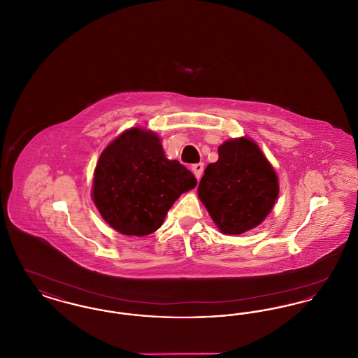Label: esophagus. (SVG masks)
Segmentation results:
<instances>
[{
	"mask_svg": "<svg viewBox=\"0 0 358 358\" xmlns=\"http://www.w3.org/2000/svg\"><path fill=\"white\" fill-rule=\"evenodd\" d=\"M203 171H204V164H194V165H192V171H193V174L196 176V178L197 180H200L201 178V174H203Z\"/></svg>",
	"mask_w": 358,
	"mask_h": 358,
	"instance_id": "esophagus-1",
	"label": "esophagus"
}]
</instances>
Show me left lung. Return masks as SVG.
<instances>
[{
  "label": "left lung",
  "mask_w": 358,
  "mask_h": 358,
  "mask_svg": "<svg viewBox=\"0 0 358 358\" xmlns=\"http://www.w3.org/2000/svg\"><path fill=\"white\" fill-rule=\"evenodd\" d=\"M219 159L209 164L199 185V197L225 235L257 227L271 212L279 194L271 164L250 138L225 141Z\"/></svg>",
  "instance_id": "left-lung-1"
}]
</instances>
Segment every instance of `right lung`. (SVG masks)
<instances>
[{
	"label": "right lung",
	"instance_id": "add662e5",
	"mask_svg": "<svg viewBox=\"0 0 358 358\" xmlns=\"http://www.w3.org/2000/svg\"><path fill=\"white\" fill-rule=\"evenodd\" d=\"M92 184L104 222L123 235L145 236L162 225L171 205L197 181L165 157L155 133L133 127L103 150Z\"/></svg>",
	"mask_w": 358,
	"mask_h": 358
}]
</instances>
